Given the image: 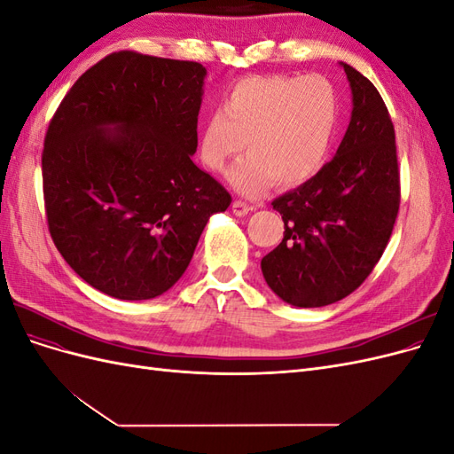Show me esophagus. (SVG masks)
<instances>
[{
  "label": "esophagus",
  "instance_id": "obj_1",
  "mask_svg": "<svg viewBox=\"0 0 454 454\" xmlns=\"http://www.w3.org/2000/svg\"><path fill=\"white\" fill-rule=\"evenodd\" d=\"M250 210H252V206L246 204L244 200L232 202V214H235V215H246Z\"/></svg>",
  "mask_w": 454,
  "mask_h": 454
}]
</instances>
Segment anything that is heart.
Wrapping results in <instances>:
<instances>
[{
  "mask_svg": "<svg viewBox=\"0 0 454 454\" xmlns=\"http://www.w3.org/2000/svg\"><path fill=\"white\" fill-rule=\"evenodd\" d=\"M340 121L335 85L320 74L246 75L231 85L223 107L204 119L199 136L202 162L214 172L242 153L229 180L246 197L307 182L329 157Z\"/></svg>",
  "mask_w": 454,
  "mask_h": 454,
  "instance_id": "1",
  "label": "heart"
}]
</instances>
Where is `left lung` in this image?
Returning a JSON list of instances; mask_svg holds the SVG:
<instances>
[{
	"instance_id": "left-lung-1",
	"label": "left lung",
	"mask_w": 454,
	"mask_h": 454,
	"mask_svg": "<svg viewBox=\"0 0 454 454\" xmlns=\"http://www.w3.org/2000/svg\"><path fill=\"white\" fill-rule=\"evenodd\" d=\"M340 66L352 89L345 138L318 174L272 200L284 239L261 259L270 290L303 309L337 303L358 290L387 248L400 210L388 109L367 77Z\"/></svg>"
}]
</instances>
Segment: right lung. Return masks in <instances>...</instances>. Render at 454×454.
Here are the masks:
<instances>
[{
	"mask_svg": "<svg viewBox=\"0 0 454 454\" xmlns=\"http://www.w3.org/2000/svg\"><path fill=\"white\" fill-rule=\"evenodd\" d=\"M206 67L107 54L52 115L41 172L51 239L102 294L153 299L180 280L227 189L191 159Z\"/></svg>",
	"mask_w": 454,
	"mask_h": 454,
	"instance_id": "add662e5",
	"label": "right lung"
}]
</instances>
